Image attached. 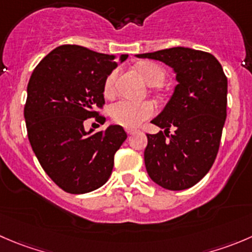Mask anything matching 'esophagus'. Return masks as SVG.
<instances>
[{"instance_id": "1", "label": "esophagus", "mask_w": 252, "mask_h": 252, "mask_svg": "<svg viewBox=\"0 0 252 252\" xmlns=\"http://www.w3.org/2000/svg\"><path fill=\"white\" fill-rule=\"evenodd\" d=\"M126 134H128V135H131V134L135 133L136 129H133V128H126Z\"/></svg>"}]
</instances>
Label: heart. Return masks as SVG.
Instances as JSON below:
<instances>
[{"label":"heart","mask_w":252,"mask_h":252,"mask_svg":"<svg viewBox=\"0 0 252 252\" xmlns=\"http://www.w3.org/2000/svg\"><path fill=\"white\" fill-rule=\"evenodd\" d=\"M139 72L150 86H158L165 81V70L154 63H143L138 66ZM118 71L114 70L107 76L104 81V92L107 94H112L116 85ZM155 113V106L150 101H131V99L122 98L112 104L111 117L114 123L126 128H135L140 126L144 121L149 119Z\"/></svg>","instance_id":"1"}]
</instances>
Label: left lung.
<instances>
[{
	"label": "left lung",
	"mask_w": 252,
	"mask_h": 252,
	"mask_svg": "<svg viewBox=\"0 0 252 252\" xmlns=\"http://www.w3.org/2000/svg\"><path fill=\"white\" fill-rule=\"evenodd\" d=\"M136 56L165 63L178 82L163 111L151 121L165 131L146 134V171L166 189H187L208 173L218 154L228 79L219 61L206 51L177 46Z\"/></svg>",
	"instance_id": "8db88e82"
}]
</instances>
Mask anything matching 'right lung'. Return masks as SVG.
<instances>
[{"label": "right lung", "instance_id": "obj_1", "mask_svg": "<svg viewBox=\"0 0 252 252\" xmlns=\"http://www.w3.org/2000/svg\"><path fill=\"white\" fill-rule=\"evenodd\" d=\"M116 55L80 45H60L36 65L27 89L24 119L29 143L46 175L65 192L87 193L108 181L114 154L126 139L121 126L92 134L84 122L106 118L104 81ZM128 58L121 55V61Z\"/></svg>", "mask_w": 252, "mask_h": 252}]
</instances>
